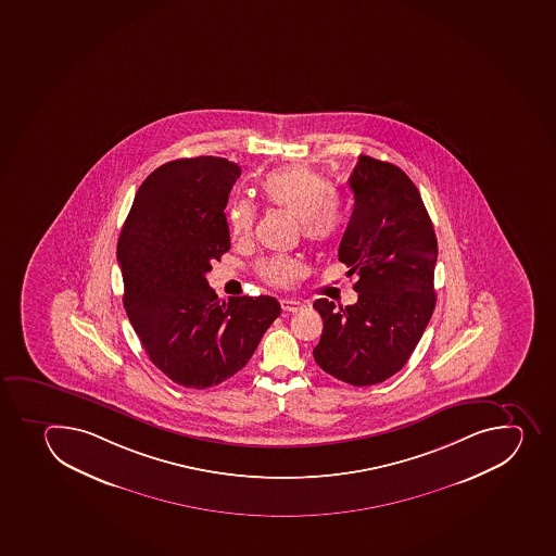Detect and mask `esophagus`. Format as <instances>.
<instances>
[{"label": "esophagus", "mask_w": 556, "mask_h": 556, "mask_svg": "<svg viewBox=\"0 0 556 556\" xmlns=\"http://www.w3.org/2000/svg\"><path fill=\"white\" fill-rule=\"evenodd\" d=\"M280 307H282V312L296 313L302 312L304 309V304L299 301H290V299H282L280 301Z\"/></svg>", "instance_id": "obj_1"}]
</instances>
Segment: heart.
<instances>
[{
	"mask_svg": "<svg viewBox=\"0 0 556 556\" xmlns=\"http://www.w3.org/2000/svg\"><path fill=\"white\" fill-rule=\"evenodd\" d=\"M261 192L266 203L299 219L307 243L328 244L339 236L344 214L323 173L306 165L274 170L261 184ZM227 222L233 239H249L254 230V205L247 200L232 201L227 208ZM257 274L268 285L285 288L301 276V263L290 257H270L261 261Z\"/></svg>",
	"mask_w": 556,
	"mask_h": 556,
	"instance_id": "1",
	"label": "heart"
}]
</instances>
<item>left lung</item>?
Instances as JSON below:
<instances>
[{
    "mask_svg": "<svg viewBox=\"0 0 556 556\" xmlns=\"http://www.w3.org/2000/svg\"><path fill=\"white\" fill-rule=\"evenodd\" d=\"M350 187L355 208L339 261L358 276V301L313 302L324 320L313 358L337 380L376 386L407 364L434 313L438 239L418 189L396 165L362 154Z\"/></svg>",
    "mask_w": 556,
    "mask_h": 556,
    "instance_id": "obj_1",
    "label": "left lung"
}]
</instances>
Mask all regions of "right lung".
Wrapping results in <instances>:
<instances>
[{
    "mask_svg": "<svg viewBox=\"0 0 556 556\" xmlns=\"http://www.w3.org/2000/svg\"><path fill=\"white\" fill-rule=\"evenodd\" d=\"M241 167L197 156L143 180L118 238L124 307L149 359L178 386L206 389L249 364L280 315L268 295L219 301L206 282L230 250L225 206Z\"/></svg>",
    "mask_w": 556,
    "mask_h": 556,
    "instance_id": "1",
    "label": "right lung"
}]
</instances>
